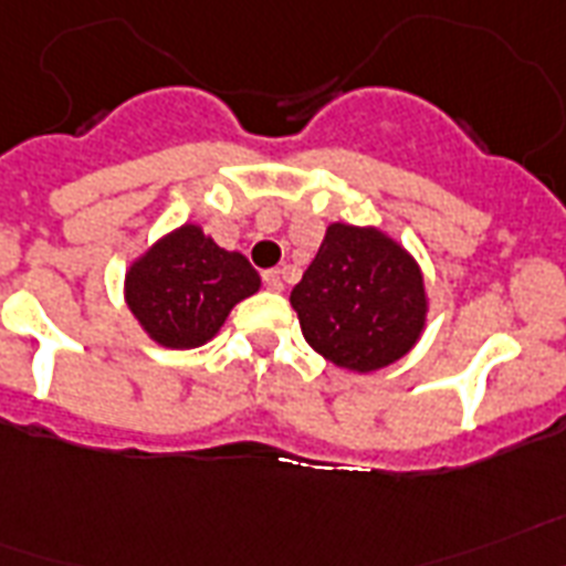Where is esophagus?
<instances>
[{
    "instance_id": "obj_1",
    "label": "esophagus",
    "mask_w": 566,
    "mask_h": 566,
    "mask_svg": "<svg viewBox=\"0 0 566 566\" xmlns=\"http://www.w3.org/2000/svg\"><path fill=\"white\" fill-rule=\"evenodd\" d=\"M263 283H265V289H272V292H283V277H280L277 269H269V272H263Z\"/></svg>"
}]
</instances>
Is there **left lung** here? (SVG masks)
<instances>
[{
	"label": "left lung",
	"mask_w": 566,
	"mask_h": 566,
	"mask_svg": "<svg viewBox=\"0 0 566 566\" xmlns=\"http://www.w3.org/2000/svg\"><path fill=\"white\" fill-rule=\"evenodd\" d=\"M289 301L310 347L344 370L373 373L399 361L424 326L422 272L376 228H326Z\"/></svg>",
	"instance_id": "obj_1"
}]
</instances>
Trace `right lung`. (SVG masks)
<instances>
[{"instance_id":"add662e5","label":"right lung","mask_w":566,"mask_h":566,"mask_svg":"<svg viewBox=\"0 0 566 566\" xmlns=\"http://www.w3.org/2000/svg\"><path fill=\"white\" fill-rule=\"evenodd\" d=\"M260 289V274L237 251L219 249L202 228L185 226L156 242L126 274V303L153 340L199 347L228 312Z\"/></svg>"}]
</instances>
